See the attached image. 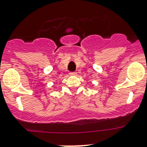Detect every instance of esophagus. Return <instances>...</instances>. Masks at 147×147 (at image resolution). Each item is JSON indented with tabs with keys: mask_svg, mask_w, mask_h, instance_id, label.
Returning <instances> with one entry per match:
<instances>
[{
	"mask_svg": "<svg viewBox=\"0 0 147 147\" xmlns=\"http://www.w3.org/2000/svg\"><path fill=\"white\" fill-rule=\"evenodd\" d=\"M69 75H72V76H75V75H77V72H71L70 73H69Z\"/></svg>",
	"mask_w": 147,
	"mask_h": 147,
	"instance_id": "obj_1",
	"label": "esophagus"
}]
</instances>
